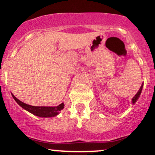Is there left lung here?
I'll list each match as a JSON object with an SVG mask.
<instances>
[{
    "label": "left lung",
    "mask_w": 155,
    "mask_h": 155,
    "mask_svg": "<svg viewBox=\"0 0 155 155\" xmlns=\"http://www.w3.org/2000/svg\"><path fill=\"white\" fill-rule=\"evenodd\" d=\"M142 88H143V84H142L141 87H140L139 90H138V92H137V94H136V95H135L134 97H133V99H132V102H133V104H135V103L136 102V101L138 100V97H139V96H140V93H141V91H142Z\"/></svg>",
    "instance_id": "8db88e82"
}]
</instances>
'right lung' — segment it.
Wrapping results in <instances>:
<instances>
[{
	"label": "right lung",
	"mask_w": 155,
	"mask_h": 155,
	"mask_svg": "<svg viewBox=\"0 0 155 155\" xmlns=\"http://www.w3.org/2000/svg\"><path fill=\"white\" fill-rule=\"evenodd\" d=\"M12 97L16 101V102L21 107L24 109L27 110L28 111L31 112L33 114L36 115L41 117H55L59 114V112L64 108V104H60L59 106H55V107H49V106H33L31 105H28L25 103L22 102L17 97H15L13 94H12Z\"/></svg>",
	"instance_id": "right-lung-1"
}]
</instances>
